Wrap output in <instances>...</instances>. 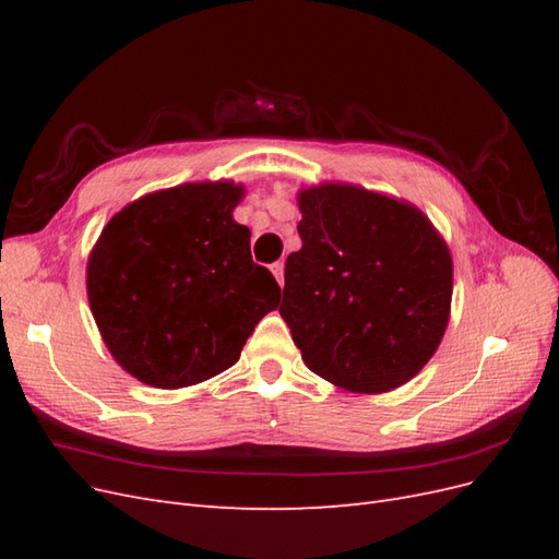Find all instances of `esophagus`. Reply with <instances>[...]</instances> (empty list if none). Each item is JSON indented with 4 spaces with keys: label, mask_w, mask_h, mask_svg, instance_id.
Instances as JSON below:
<instances>
[{
    "label": "esophagus",
    "mask_w": 559,
    "mask_h": 559,
    "mask_svg": "<svg viewBox=\"0 0 559 559\" xmlns=\"http://www.w3.org/2000/svg\"><path fill=\"white\" fill-rule=\"evenodd\" d=\"M270 270H273V275H275V277H277V282L282 284V282H284V263H282V261H277V263L270 265Z\"/></svg>",
    "instance_id": "obj_1"
}]
</instances>
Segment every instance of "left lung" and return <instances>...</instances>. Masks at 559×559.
Masks as SVG:
<instances>
[{"mask_svg": "<svg viewBox=\"0 0 559 559\" xmlns=\"http://www.w3.org/2000/svg\"><path fill=\"white\" fill-rule=\"evenodd\" d=\"M280 314L312 373L380 394L417 376L450 317L452 259L419 210L357 186L302 191Z\"/></svg>", "mask_w": 559, "mask_h": 559, "instance_id": "8db88e82", "label": "left lung"}]
</instances>
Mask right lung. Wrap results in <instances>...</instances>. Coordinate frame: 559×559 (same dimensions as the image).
Segmentation results:
<instances>
[{
  "label": "right lung",
  "instance_id": "1",
  "mask_svg": "<svg viewBox=\"0 0 559 559\" xmlns=\"http://www.w3.org/2000/svg\"><path fill=\"white\" fill-rule=\"evenodd\" d=\"M240 186L183 183L123 207L88 261V300L114 359L130 376L179 389L224 373L280 286L251 261L233 222Z\"/></svg>",
  "mask_w": 559,
  "mask_h": 559
}]
</instances>
